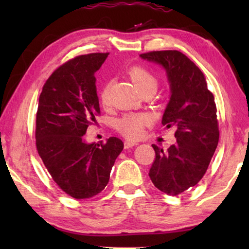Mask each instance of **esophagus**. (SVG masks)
Wrapping results in <instances>:
<instances>
[{
	"instance_id": "1",
	"label": "esophagus",
	"mask_w": 249,
	"mask_h": 249,
	"mask_svg": "<svg viewBox=\"0 0 249 249\" xmlns=\"http://www.w3.org/2000/svg\"><path fill=\"white\" fill-rule=\"evenodd\" d=\"M136 145H138L136 142H132V141H126L125 142H124V146H125V148H130V147H133V146H136Z\"/></svg>"
}]
</instances>
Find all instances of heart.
<instances>
[{"instance_id": "heart-1", "label": "heart", "mask_w": 249, "mask_h": 249, "mask_svg": "<svg viewBox=\"0 0 249 249\" xmlns=\"http://www.w3.org/2000/svg\"><path fill=\"white\" fill-rule=\"evenodd\" d=\"M129 79L132 80L135 87L140 90L141 93L148 91H156L158 88V78L149 69L142 66H133L127 70ZM109 83L107 82L101 87L100 101L102 105H107L108 102ZM151 122V116L147 113H128L115 122V128L123 136L129 140H137L144 134V127Z\"/></svg>"}]
</instances>
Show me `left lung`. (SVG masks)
Here are the masks:
<instances>
[{"label":"left lung","mask_w":249,"mask_h":249,"mask_svg":"<svg viewBox=\"0 0 249 249\" xmlns=\"http://www.w3.org/2000/svg\"><path fill=\"white\" fill-rule=\"evenodd\" d=\"M166 69L171 96L161 123L177 128V142L167 150L153 145L156 157L149 170L155 187L178 196L203 178L218 144L216 105L202 71L178 50L142 53Z\"/></svg>","instance_id":"obj_1"}]
</instances>
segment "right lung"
Returning a JSON list of instances; mask_svg holds the SVG:
<instances>
[{
  "label": "right lung",
  "instance_id": "add662e5",
  "mask_svg": "<svg viewBox=\"0 0 249 249\" xmlns=\"http://www.w3.org/2000/svg\"><path fill=\"white\" fill-rule=\"evenodd\" d=\"M108 53L81 54L53 71L44 84L36 113V147L53 180L74 199H90L107 187L124 148L120 138L86 142L100 114L94 73Z\"/></svg>",
  "mask_w": 249,
  "mask_h": 249
}]
</instances>
